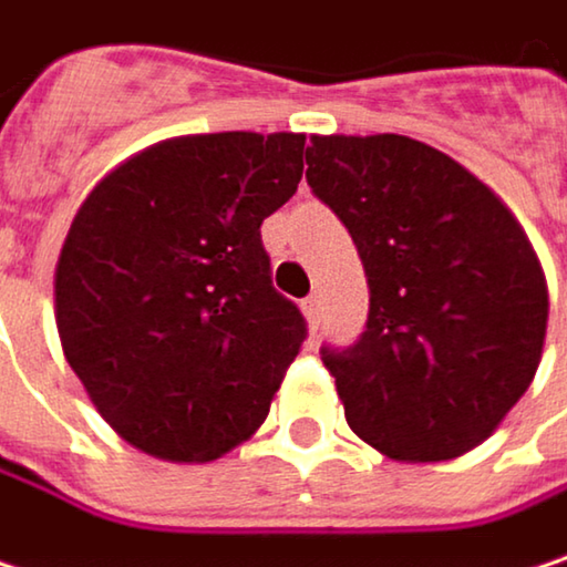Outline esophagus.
<instances>
[{
  "mask_svg": "<svg viewBox=\"0 0 567 567\" xmlns=\"http://www.w3.org/2000/svg\"><path fill=\"white\" fill-rule=\"evenodd\" d=\"M303 317H307V323L317 330L320 327V317H323V307H320V297L317 293H310L307 300H303Z\"/></svg>",
  "mask_w": 567,
  "mask_h": 567,
  "instance_id": "obj_1",
  "label": "esophagus"
}]
</instances>
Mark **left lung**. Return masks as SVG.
Returning a JSON list of instances; mask_svg holds the SVG:
<instances>
[{"label":"left lung","mask_w":567,"mask_h":567,"mask_svg":"<svg viewBox=\"0 0 567 567\" xmlns=\"http://www.w3.org/2000/svg\"><path fill=\"white\" fill-rule=\"evenodd\" d=\"M307 184L350 230L370 284L363 337L320 350L350 429L396 462L475 449L542 363L548 287L522 224L458 161L406 135H313Z\"/></svg>","instance_id":"1"}]
</instances>
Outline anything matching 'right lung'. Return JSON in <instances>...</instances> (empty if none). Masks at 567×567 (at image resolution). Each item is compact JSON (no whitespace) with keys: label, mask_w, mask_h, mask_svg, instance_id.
I'll use <instances>...</instances> for the list:
<instances>
[{"label":"right lung","mask_w":567,"mask_h":567,"mask_svg":"<svg viewBox=\"0 0 567 567\" xmlns=\"http://www.w3.org/2000/svg\"><path fill=\"white\" fill-rule=\"evenodd\" d=\"M303 135L151 144L82 200L55 264L69 367L125 442L210 462L250 439L307 340L260 224L303 174Z\"/></svg>","instance_id":"add662e5"}]
</instances>
